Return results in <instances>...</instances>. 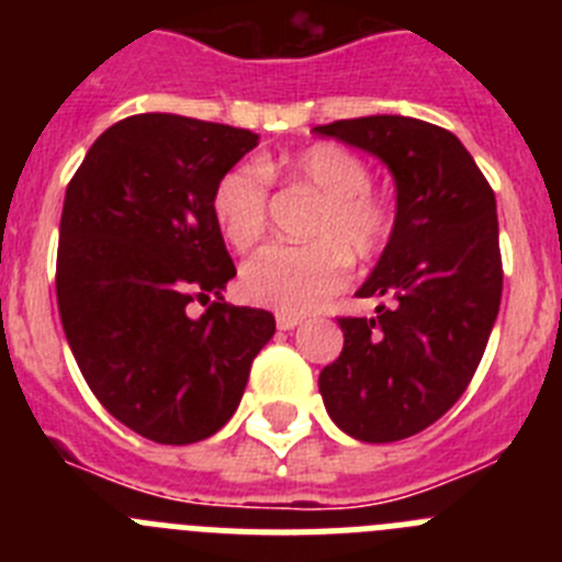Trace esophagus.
<instances>
[{"instance_id": "esophagus-1", "label": "esophagus", "mask_w": 562, "mask_h": 562, "mask_svg": "<svg viewBox=\"0 0 562 562\" xmlns=\"http://www.w3.org/2000/svg\"><path fill=\"white\" fill-rule=\"evenodd\" d=\"M301 321H304V317H301V315H290V312H278V315H276L278 329H284V331L295 329V326L301 324Z\"/></svg>"}]
</instances>
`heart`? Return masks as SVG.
<instances>
[{"instance_id":"obj_1","label":"heart","mask_w":562,"mask_h":562,"mask_svg":"<svg viewBox=\"0 0 562 562\" xmlns=\"http://www.w3.org/2000/svg\"><path fill=\"white\" fill-rule=\"evenodd\" d=\"M286 171L324 196L310 227L312 245H272L241 270V290L270 310L306 315L324 306L349 281V252L371 261L394 236L396 211L389 193L371 188V168L360 154L337 143L297 151L292 160L238 162L222 173L211 193L213 222L236 250H250L267 231L270 177Z\"/></svg>"}]
</instances>
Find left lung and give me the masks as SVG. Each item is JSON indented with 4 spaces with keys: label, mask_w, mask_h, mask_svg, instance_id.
<instances>
[{
    "label": "left lung",
    "mask_w": 562,
    "mask_h": 562,
    "mask_svg": "<svg viewBox=\"0 0 562 562\" xmlns=\"http://www.w3.org/2000/svg\"><path fill=\"white\" fill-rule=\"evenodd\" d=\"M380 157L396 182L394 236L357 290L374 317H340L342 351L317 389L342 434L400 441L448 414L479 369L504 290L495 193L448 128L371 114L315 126Z\"/></svg>",
    "instance_id": "1"
}]
</instances>
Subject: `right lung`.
Segmentation results:
<instances>
[{
	"instance_id": "add662e5",
	"label": "right lung",
	"mask_w": 562,
	"mask_h": 562,
	"mask_svg": "<svg viewBox=\"0 0 562 562\" xmlns=\"http://www.w3.org/2000/svg\"><path fill=\"white\" fill-rule=\"evenodd\" d=\"M258 134L182 114H132L69 180L56 292L64 335L103 408L157 445L213 436L276 335L265 310L225 304L236 267L211 193ZM217 301L200 318L193 300Z\"/></svg>"
}]
</instances>
